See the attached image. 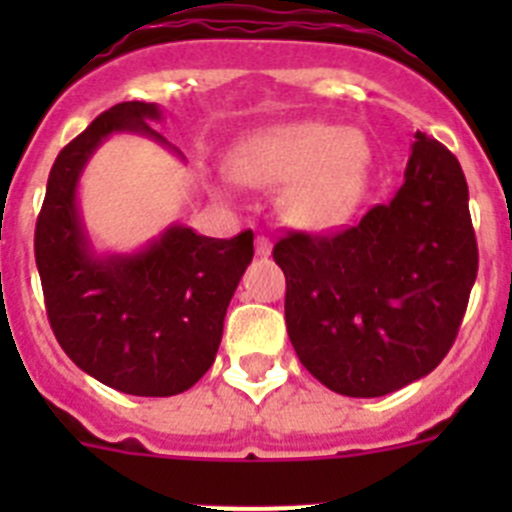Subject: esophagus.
Instances as JSON below:
<instances>
[{"mask_svg":"<svg viewBox=\"0 0 512 512\" xmlns=\"http://www.w3.org/2000/svg\"><path fill=\"white\" fill-rule=\"evenodd\" d=\"M256 253H259V256H269L271 253V241L266 235H259V238H256Z\"/></svg>","mask_w":512,"mask_h":512,"instance_id":"obj_1","label":"esophagus"}]
</instances>
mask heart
<instances>
[{
    "label": "heart",
    "mask_w": 512,
    "mask_h": 512,
    "mask_svg": "<svg viewBox=\"0 0 512 512\" xmlns=\"http://www.w3.org/2000/svg\"><path fill=\"white\" fill-rule=\"evenodd\" d=\"M233 174L253 187H282L284 210L305 228H333L354 215L369 174V148L356 130L292 122L261 130L235 148Z\"/></svg>",
    "instance_id": "1"
}]
</instances>
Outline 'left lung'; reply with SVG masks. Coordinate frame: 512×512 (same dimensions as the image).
Returning <instances> with one entry per match:
<instances>
[{
  "label": "left lung",
  "mask_w": 512,
  "mask_h": 512,
  "mask_svg": "<svg viewBox=\"0 0 512 512\" xmlns=\"http://www.w3.org/2000/svg\"><path fill=\"white\" fill-rule=\"evenodd\" d=\"M302 366L346 397H382L431 374L454 346L477 279L459 161L415 133L405 182L338 233L289 230L274 246Z\"/></svg>",
  "instance_id": "1"
}]
</instances>
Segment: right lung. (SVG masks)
Listing matches in <instances>:
<instances>
[{"mask_svg":"<svg viewBox=\"0 0 512 512\" xmlns=\"http://www.w3.org/2000/svg\"><path fill=\"white\" fill-rule=\"evenodd\" d=\"M161 110L120 102L58 153L35 225V264L58 343L81 372L125 395L171 397L200 382L225 310L253 259V233L207 238L171 225L130 256H94L76 207L79 176L107 135L140 133Z\"/></svg>","mask_w":512,"mask_h":512,"instance_id":"1","label":"right lung"}]
</instances>
